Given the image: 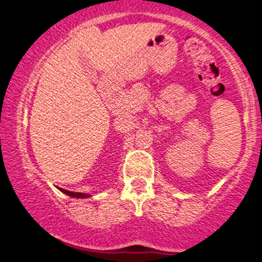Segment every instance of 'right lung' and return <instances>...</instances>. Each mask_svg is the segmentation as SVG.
<instances>
[{
    "mask_svg": "<svg viewBox=\"0 0 262 262\" xmlns=\"http://www.w3.org/2000/svg\"><path fill=\"white\" fill-rule=\"evenodd\" d=\"M59 190L62 191V193L69 195V196H73V198H89V195L88 194H83V193H74V191H69V190H66V189H62L59 188Z\"/></svg>",
    "mask_w": 262,
    "mask_h": 262,
    "instance_id": "add662e5",
    "label": "right lung"
}]
</instances>
